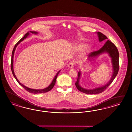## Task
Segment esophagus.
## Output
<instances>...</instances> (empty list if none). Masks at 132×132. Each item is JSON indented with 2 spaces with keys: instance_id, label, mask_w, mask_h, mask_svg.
<instances>
[{
  "instance_id": "esophagus-1",
  "label": "esophagus",
  "mask_w": 132,
  "mask_h": 132,
  "mask_svg": "<svg viewBox=\"0 0 132 132\" xmlns=\"http://www.w3.org/2000/svg\"><path fill=\"white\" fill-rule=\"evenodd\" d=\"M75 65V63L73 62H70L68 65V67L69 68H72Z\"/></svg>"
}]
</instances>
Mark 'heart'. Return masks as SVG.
<instances>
[{"instance_id": "1", "label": "heart", "mask_w": 132, "mask_h": 132, "mask_svg": "<svg viewBox=\"0 0 132 132\" xmlns=\"http://www.w3.org/2000/svg\"><path fill=\"white\" fill-rule=\"evenodd\" d=\"M85 46H86V44H81L78 45V48L79 49H83L85 48Z\"/></svg>"}]
</instances>
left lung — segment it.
<instances>
[{
	"label": "left lung",
	"mask_w": 132,
	"mask_h": 132,
	"mask_svg": "<svg viewBox=\"0 0 132 132\" xmlns=\"http://www.w3.org/2000/svg\"><path fill=\"white\" fill-rule=\"evenodd\" d=\"M97 34H98L99 40L100 42H102L104 40L108 39L107 37L104 35V34L102 33L101 32H98ZM104 52L108 53L109 54V56H110L112 58L113 73L111 79L108 84L103 87L96 88L94 89H89V90L86 89L85 88L81 87L79 84V80L80 79L81 72H78V78L75 84L77 88L81 92H83L88 94H98V93H102L104 92L108 88V86L112 83L113 81L117 76L119 70V54L118 50L117 48L116 45L109 40H108V41L105 43L104 46L101 48L100 50L97 51H94V52L90 53L88 55V57L90 58L92 57H95Z\"/></svg>",
	"instance_id": "left-lung-1"
}]
</instances>
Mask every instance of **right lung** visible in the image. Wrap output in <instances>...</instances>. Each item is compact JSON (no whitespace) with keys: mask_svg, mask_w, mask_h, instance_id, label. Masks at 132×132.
<instances>
[{"mask_svg":"<svg viewBox=\"0 0 132 132\" xmlns=\"http://www.w3.org/2000/svg\"><path fill=\"white\" fill-rule=\"evenodd\" d=\"M30 32H31V33H34V34H36L38 33L37 32H35V31H30ZM29 32L27 33L24 35V36L20 40H19V41L16 43V44L15 45L14 48L13 49V51H12V59H11V70H12V75H13V76L14 77V78H15L16 81L18 82V83L20 84V85H21L22 87H23L27 91H28V92H30V93H35V94H37V93H45V92H48L51 90L52 89V88L54 87V85H55L56 78H57V76H58V75H59V72H60V71L59 72H57V73H56V76H55L54 79L52 81L51 84H50V85L48 86V87H47V88H44V89H32V88H28V87H26V86H24L23 84H21L20 82L19 81V80L17 79V78H16V76H15V74H14V72L13 68V56H14V51H15V49H16L17 46L20 44V42H22V40H23L24 39H26V38L28 37V35H29Z\"/></svg>","mask_w":132,"mask_h":132,"instance_id":"right-lung-1","label":"right lung"}]
</instances>
